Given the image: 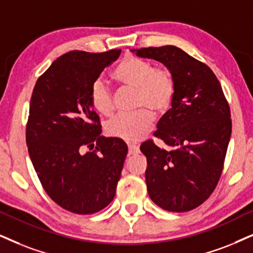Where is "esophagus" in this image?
Instances as JSON below:
<instances>
[{
  "label": "esophagus",
  "instance_id": "1",
  "mask_svg": "<svg viewBox=\"0 0 253 253\" xmlns=\"http://www.w3.org/2000/svg\"><path fill=\"white\" fill-rule=\"evenodd\" d=\"M139 147L135 146V145H129L128 146V155H135L139 153Z\"/></svg>",
  "mask_w": 253,
  "mask_h": 253
}]
</instances>
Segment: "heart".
Wrapping results in <instances>:
<instances>
[{
	"label": "heart",
	"instance_id": "obj_1",
	"mask_svg": "<svg viewBox=\"0 0 253 253\" xmlns=\"http://www.w3.org/2000/svg\"><path fill=\"white\" fill-rule=\"evenodd\" d=\"M112 77L124 87L135 89L134 110L130 114H120L106 125L107 135L127 142H135L152 126L154 116L165 114L175 97V82L167 69L155 68L148 60L135 56L121 59ZM89 101L103 117L113 114L114 105L110 88L104 82L95 81L89 91Z\"/></svg>",
	"mask_w": 253,
	"mask_h": 253
}]
</instances>
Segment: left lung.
Returning <instances> with one entry per match:
<instances>
[{
    "mask_svg": "<svg viewBox=\"0 0 253 253\" xmlns=\"http://www.w3.org/2000/svg\"><path fill=\"white\" fill-rule=\"evenodd\" d=\"M130 51L164 64L175 82L171 108L154 133L170 149L153 140L140 146L149 197L167 211H189L209 198L222 174L232 127L229 104L211 69L180 47Z\"/></svg>",
    "mask_w": 253,
    "mask_h": 253,
    "instance_id": "left-lung-1",
    "label": "left lung"
}]
</instances>
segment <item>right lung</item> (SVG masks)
Instances as JSON below:
<instances>
[{
    "label": "right lung",
    "mask_w": 253,
    "mask_h": 253,
    "mask_svg": "<svg viewBox=\"0 0 253 253\" xmlns=\"http://www.w3.org/2000/svg\"><path fill=\"white\" fill-rule=\"evenodd\" d=\"M120 52L70 51L38 78L31 95L25 134L31 162L51 200L79 215L112 202L128 152L123 140L100 135L89 101L92 84ZM85 146L94 150L84 153Z\"/></svg>",
    "instance_id": "add662e5"
}]
</instances>
